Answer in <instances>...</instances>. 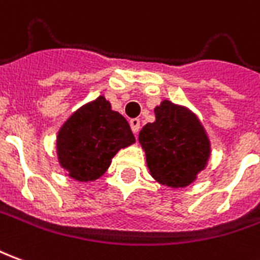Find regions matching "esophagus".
<instances>
[{"label": "esophagus", "mask_w": 260, "mask_h": 260, "mask_svg": "<svg viewBox=\"0 0 260 260\" xmlns=\"http://www.w3.org/2000/svg\"><path fill=\"white\" fill-rule=\"evenodd\" d=\"M129 125L132 132L136 135V134L139 132V129H141V119H139V118H132L129 121Z\"/></svg>", "instance_id": "34e87169"}]
</instances>
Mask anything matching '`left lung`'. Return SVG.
<instances>
[{
    "label": "left lung",
    "mask_w": 260,
    "mask_h": 260,
    "mask_svg": "<svg viewBox=\"0 0 260 260\" xmlns=\"http://www.w3.org/2000/svg\"><path fill=\"white\" fill-rule=\"evenodd\" d=\"M155 115L139 134L150 174L166 186H188L208 160V138L191 114L170 101L156 107Z\"/></svg>",
    "instance_id": "1"
}]
</instances>
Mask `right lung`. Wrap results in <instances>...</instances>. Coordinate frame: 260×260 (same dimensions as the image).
I'll return each mask as SVG.
<instances>
[{"label":"right lung","mask_w":260,"mask_h":260,"mask_svg":"<svg viewBox=\"0 0 260 260\" xmlns=\"http://www.w3.org/2000/svg\"><path fill=\"white\" fill-rule=\"evenodd\" d=\"M134 142L128 121L112 111L104 97H99L74 112L61 126L57 155L70 177L91 181L105 173L119 149Z\"/></svg>","instance_id":"obj_1"}]
</instances>
